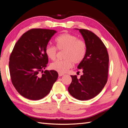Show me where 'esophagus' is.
<instances>
[{"instance_id": "obj_1", "label": "esophagus", "mask_w": 128, "mask_h": 128, "mask_svg": "<svg viewBox=\"0 0 128 128\" xmlns=\"http://www.w3.org/2000/svg\"><path fill=\"white\" fill-rule=\"evenodd\" d=\"M63 75H64V74H62V73H60V72H59V77H61V76H63Z\"/></svg>"}]
</instances>
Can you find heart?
<instances>
[{"instance_id": "1", "label": "heart", "mask_w": 128, "mask_h": 128, "mask_svg": "<svg viewBox=\"0 0 128 128\" xmlns=\"http://www.w3.org/2000/svg\"><path fill=\"white\" fill-rule=\"evenodd\" d=\"M56 47L60 51L65 52L64 60H58L50 65L52 70L60 73L66 72L72 67L73 63L82 62L86 53V44L83 40H80L76 36L69 33L61 34L56 40ZM58 50L54 46H46L45 53L50 59L55 60Z\"/></svg>"}]
</instances>
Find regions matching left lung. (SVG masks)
Segmentation results:
<instances>
[{
    "label": "left lung",
    "mask_w": 128,
    "mask_h": 128,
    "mask_svg": "<svg viewBox=\"0 0 128 128\" xmlns=\"http://www.w3.org/2000/svg\"><path fill=\"white\" fill-rule=\"evenodd\" d=\"M79 30L86 44L85 58L77 68L82 69L80 79L71 75L72 83L68 87L69 94L80 100L94 98L102 91L108 78L109 56L102 40L90 30Z\"/></svg>",
    "instance_id": "obj_1"
}]
</instances>
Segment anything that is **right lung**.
I'll return each instance as SVG.
<instances>
[{"label":"right lung","mask_w":128,"mask_h":128,"mask_svg":"<svg viewBox=\"0 0 128 128\" xmlns=\"http://www.w3.org/2000/svg\"><path fill=\"white\" fill-rule=\"evenodd\" d=\"M56 32L54 30L32 29L15 44L10 57V78L15 89L24 98L33 100L44 98L58 78V74L53 70L40 74L48 63L46 46Z\"/></svg>","instance_id":"obj_1"}]
</instances>
